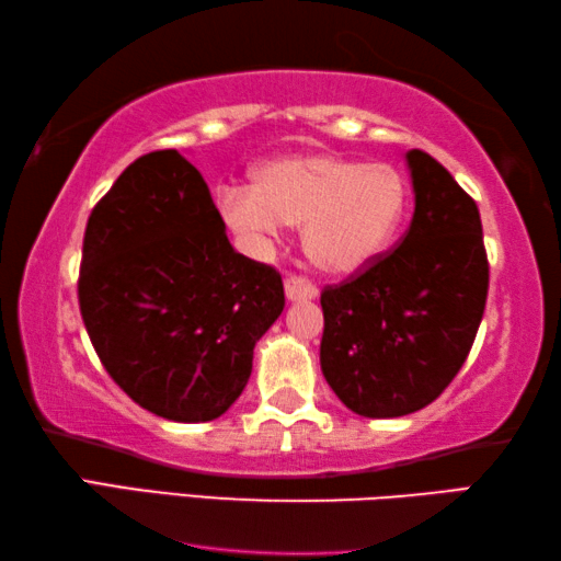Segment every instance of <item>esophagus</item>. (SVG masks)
Segmentation results:
<instances>
[{"label":"esophagus","mask_w":561,"mask_h":561,"mask_svg":"<svg viewBox=\"0 0 561 561\" xmlns=\"http://www.w3.org/2000/svg\"><path fill=\"white\" fill-rule=\"evenodd\" d=\"M286 296L288 300H313L318 296V288L302 275H290L286 280Z\"/></svg>","instance_id":"esophagus-1"}]
</instances>
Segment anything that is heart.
Returning <instances> with one entry per match:
<instances>
[{
  "instance_id": "heart-1",
  "label": "heart",
  "mask_w": 561,
  "mask_h": 561,
  "mask_svg": "<svg viewBox=\"0 0 561 561\" xmlns=\"http://www.w3.org/2000/svg\"><path fill=\"white\" fill-rule=\"evenodd\" d=\"M226 224L248 241H268L306 224L302 243L320 271L347 275L388 251L410 208L408 176L392 163L343 153H288L265 161L253 186L218 194Z\"/></svg>"
}]
</instances>
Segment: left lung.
<instances>
[{
	"label": "left lung",
	"mask_w": 561,
	"mask_h": 561,
	"mask_svg": "<svg viewBox=\"0 0 561 561\" xmlns=\"http://www.w3.org/2000/svg\"><path fill=\"white\" fill-rule=\"evenodd\" d=\"M412 224L392 251L320 293V367L345 408L400 417L437 400L474 343L490 288L474 198L433 156L408 151Z\"/></svg>",
	"instance_id": "left-lung-1"
}]
</instances>
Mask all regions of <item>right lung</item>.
<instances>
[{
    "mask_svg": "<svg viewBox=\"0 0 561 561\" xmlns=\"http://www.w3.org/2000/svg\"><path fill=\"white\" fill-rule=\"evenodd\" d=\"M283 306L280 273L233 251L204 176L176 149L139 156L91 210L81 318L112 380L153 415H224Z\"/></svg>",
    "mask_w": 561,
    "mask_h": 561,
    "instance_id": "right-lung-1",
    "label": "right lung"
}]
</instances>
